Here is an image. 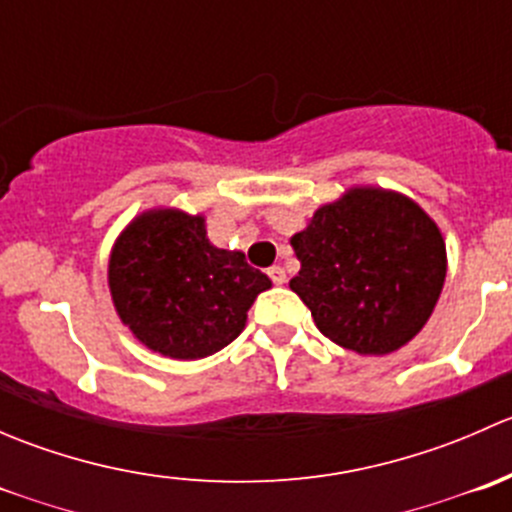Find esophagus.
<instances>
[{
  "instance_id": "esophagus-1",
  "label": "esophagus",
  "mask_w": 512,
  "mask_h": 512,
  "mask_svg": "<svg viewBox=\"0 0 512 512\" xmlns=\"http://www.w3.org/2000/svg\"><path fill=\"white\" fill-rule=\"evenodd\" d=\"M267 275H270V280L275 282V285H285V282H287L285 267H280V265H272L270 270H267Z\"/></svg>"
}]
</instances>
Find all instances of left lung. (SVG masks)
Wrapping results in <instances>:
<instances>
[{"label":"left lung","mask_w":512,"mask_h":512,"mask_svg":"<svg viewBox=\"0 0 512 512\" xmlns=\"http://www.w3.org/2000/svg\"><path fill=\"white\" fill-rule=\"evenodd\" d=\"M289 280L324 337L359 354H389L421 332L446 280V245L414 200L354 188L292 235Z\"/></svg>","instance_id":"obj_1"}]
</instances>
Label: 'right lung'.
<instances>
[{"mask_svg": "<svg viewBox=\"0 0 512 512\" xmlns=\"http://www.w3.org/2000/svg\"><path fill=\"white\" fill-rule=\"evenodd\" d=\"M270 285L242 252L210 245L200 215L180 210H151L133 220L108 262L121 322L170 359H203L227 347Z\"/></svg>", "mask_w": 512, "mask_h": 512, "instance_id": "add662e5", "label": "right lung"}]
</instances>
